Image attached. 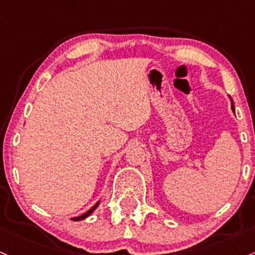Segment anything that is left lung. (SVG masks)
<instances>
[{
	"label": "left lung",
	"mask_w": 255,
	"mask_h": 255,
	"mask_svg": "<svg viewBox=\"0 0 255 255\" xmlns=\"http://www.w3.org/2000/svg\"><path fill=\"white\" fill-rule=\"evenodd\" d=\"M232 110H234V104H232Z\"/></svg>",
	"instance_id": "8db88e82"
}]
</instances>
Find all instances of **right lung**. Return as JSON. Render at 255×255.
<instances>
[{
  "label": "right lung",
  "mask_w": 255,
  "mask_h": 255,
  "mask_svg": "<svg viewBox=\"0 0 255 255\" xmlns=\"http://www.w3.org/2000/svg\"><path fill=\"white\" fill-rule=\"evenodd\" d=\"M98 205H99V202H98V203H96V205H94L93 207H92V208H91V209H89V211H88V212H86V213H85V214L80 215V217H76V218H72V220H76V222H78V220H83V219H85V218H87V217H88V215H91L92 213H93V211H94V209H96V208H97V207H98Z\"/></svg>",
  "instance_id": "add662e5"
}]
</instances>
